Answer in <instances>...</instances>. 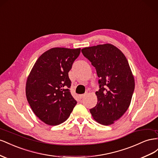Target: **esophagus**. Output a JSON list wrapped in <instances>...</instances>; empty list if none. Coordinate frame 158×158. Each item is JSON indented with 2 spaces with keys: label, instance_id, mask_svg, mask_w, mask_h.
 <instances>
[{
  "label": "esophagus",
  "instance_id": "esophagus-1",
  "mask_svg": "<svg viewBox=\"0 0 158 158\" xmlns=\"http://www.w3.org/2000/svg\"><path fill=\"white\" fill-rule=\"evenodd\" d=\"M86 94H87V93H85V94H80L79 97H80V98H84L85 96H86Z\"/></svg>",
  "mask_w": 158,
  "mask_h": 158
}]
</instances>
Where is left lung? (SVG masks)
<instances>
[{
	"instance_id": "8db88e82",
	"label": "left lung",
	"mask_w": 158,
	"mask_h": 158,
	"mask_svg": "<svg viewBox=\"0 0 158 158\" xmlns=\"http://www.w3.org/2000/svg\"><path fill=\"white\" fill-rule=\"evenodd\" d=\"M81 52L95 67L99 78L98 101L90 112L97 123L110 125L128 110L134 91L128 61L119 49L109 44L85 48Z\"/></svg>"
}]
</instances>
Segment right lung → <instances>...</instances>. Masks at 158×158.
I'll list each match as a JSON object with an SVG mask.
<instances>
[{
	"mask_svg": "<svg viewBox=\"0 0 158 158\" xmlns=\"http://www.w3.org/2000/svg\"><path fill=\"white\" fill-rule=\"evenodd\" d=\"M80 52V48H52L38 58L30 72L26 86L27 100L34 114L46 124L64 123L77 104L69 90L68 73Z\"/></svg>",
	"mask_w": 158,
	"mask_h": 158,
	"instance_id": "obj_1",
	"label": "right lung"
}]
</instances>
